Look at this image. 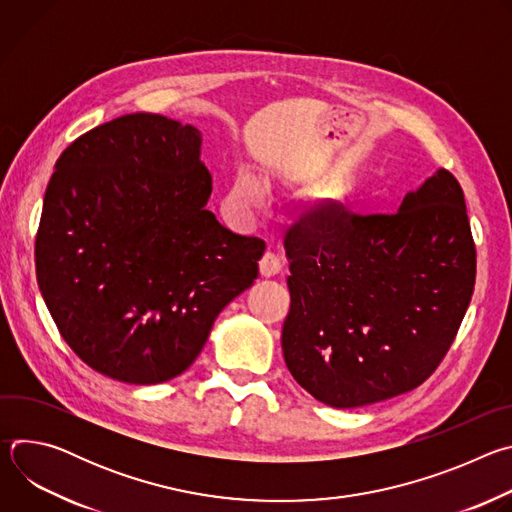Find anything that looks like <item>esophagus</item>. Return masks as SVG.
Segmentation results:
<instances>
[{
  "label": "esophagus",
  "mask_w": 512,
  "mask_h": 512,
  "mask_svg": "<svg viewBox=\"0 0 512 512\" xmlns=\"http://www.w3.org/2000/svg\"><path fill=\"white\" fill-rule=\"evenodd\" d=\"M281 267H283L281 259H279L275 253H271V251H267V253L261 257V261H259V271H261L263 277H273V275H277V273L281 271Z\"/></svg>",
  "instance_id": "34e87169"
}]
</instances>
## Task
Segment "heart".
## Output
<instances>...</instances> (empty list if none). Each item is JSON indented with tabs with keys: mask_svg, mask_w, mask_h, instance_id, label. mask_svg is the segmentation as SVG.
<instances>
[{
	"mask_svg": "<svg viewBox=\"0 0 512 512\" xmlns=\"http://www.w3.org/2000/svg\"><path fill=\"white\" fill-rule=\"evenodd\" d=\"M231 198L243 208H261L267 200L263 182L249 170H241L233 182Z\"/></svg>",
	"mask_w": 512,
	"mask_h": 512,
	"instance_id": "1",
	"label": "heart"
}]
</instances>
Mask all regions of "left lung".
Returning a JSON list of instances; mask_svg holds the SVG:
<instances>
[{
	"label": "left lung",
	"instance_id": "8db88e82",
	"mask_svg": "<svg viewBox=\"0 0 512 512\" xmlns=\"http://www.w3.org/2000/svg\"><path fill=\"white\" fill-rule=\"evenodd\" d=\"M285 235L289 373L318 401L362 407L419 387L450 350L476 281L462 186L437 170L395 214L326 202Z\"/></svg>",
	"mask_w": 512,
	"mask_h": 512
}]
</instances>
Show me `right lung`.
Listing matches in <instances>:
<instances>
[{"mask_svg":"<svg viewBox=\"0 0 512 512\" xmlns=\"http://www.w3.org/2000/svg\"><path fill=\"white\" fill-rule=\"evenodd\" d=\"M200 143L192 125L123 115L72 141L48 182L34 251L42 298L66 344L115 381L184 373L259 275L265 243L206 210Z\"/></svg>","mask_w":512,"mask_h":512,"instance_id":"obj_1","label":"right lung"}]
</instances>
